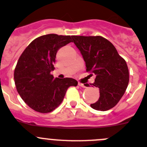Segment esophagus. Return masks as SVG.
I'll list each match as a JSON object with an SVG mask.
<instances>
[{
  "label": "esophagus",
  "mask_w": 147,
  "mask_h": 147,
  "mask_svg": "<svg viewBox=\"0 0 147 147\" xmlns=\"http://www.w3.org/2000/svg\"><path fill=\"white\" fill-rule=\"evenodd\" d=\"M78 86H81V87H84V88L86 87V86H85L84 84H82V83H80V82H78Z\"/></svg>",
  "instance_id": "obj_1"
}]
</instances>
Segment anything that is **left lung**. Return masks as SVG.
<instances>
[{
    "label": "left lung",
    "instance_id": "8db88e82",
    "mask_svg": "<svg viewBox=\"0 0 147 147\" xmlns=\"http://www.w3.org/2000/svg\"><path fill=\"white\" fill-rule=\"evenodd\" d=\"M72 38L82 55L86 72L96 76L92 85L99 89L100 97L90 106L99 111L112 109L123 97L128 86L129 78L126 61L113 44L103 37L73 35Z\"/></svg>",
    "mask_w": 147,
    "mask_h": 147
}]
</instances>
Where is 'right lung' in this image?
<instances>
[{
	"instance_id": "right-lung-1",
	"label": "right lung",
	"mask_w": 147,
	"mask_h": 147,
	"mask_svg": "<svg viewBox=\"0 0 147 147\" xmlns=\"http://www.w3.org/2000/svg\"><path fill=\"white\" fill-rule=\"evenodd\" d=\"M72 41L69 35H42L29 43L19 58L14 72L16 89L24 101L36 112L53 111L63 101L67 89L78 85L75 79L55 78L50 74L58 51Z\"/></svg>"
}]
</instances>
